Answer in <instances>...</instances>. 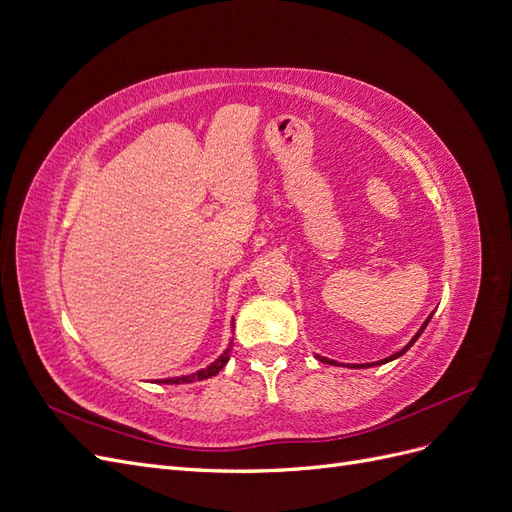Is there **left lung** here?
<instances>
[{
  "label": "left lung",
  "instance_id": "8db88e82",
  "mask_svg": "<svg viewBox=\"0 0 512 512\" xmlns=\"http://www.w3.org/2000/svg\"><path fill=\"white\" fill-rule=\"evenodd\" d=\"M429 320H431V316H429V318L425 320V324H423V327H421V329H418V333H416V335H414V337L410 339V344H406V346H404V348H401L399 352L391 354V356H389V359H382V361H376V363H365V365H352V367H354V369H363V367H371V365H382V363H389V361L397 359V356H401V354H404V352H408V350H410V346H412V344L416 342V339H418V337H421V333L425 331V327H427V324H429ZM316 359H318V361H322V363H329V365H339L337 361H329V359H327V356H316ZM348 367H350V365H348Z\"/></svg>",
  "mask_w": 512,
  "mask_h": 512
}]
</instances>
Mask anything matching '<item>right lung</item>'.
I'll return each instance as SVG.
<instances>
[{
    "mask_svg": "<svg viewBox=\"0 0 512 512\" xmlns=\"http://www.w3.org/2000/svg\"><path fill=\"white\" fill-rule=\"evenodd\" d=\"M228 359H230V348L220 356V359H215L207 369H200V371H196V374H190V376L166 378V380H158V382H162V384H181V382L188 384V382H196V380H207V378H211L215 374H220V369H224Z\"/></svg>",
    "mask_w": 512,
    "mask_h": 512,
    "instance_id": "add662e5",
    "label": "right lung"
}]
</instances>
